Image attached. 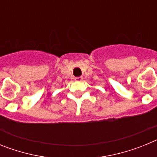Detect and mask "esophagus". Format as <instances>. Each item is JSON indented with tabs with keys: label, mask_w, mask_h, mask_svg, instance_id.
Here are the masks:
<instances>
[{
	"label": "esophagus",
	"mask_w": 157,
	"mask_h": 157,
	"mask_svg": "<svg viewBox=\"0 0 157 157\" xmlns=\"http://www.w3.org/2000/svg\"><path fill=\"white\" fill-rule=\"evenodd\" d=\"M82 79H83V78L82 77V76H80V77H77V78H75V81H77V82H82Z\"/></svg>",
	"instance_id": "obj_1"
}]
</instances>
